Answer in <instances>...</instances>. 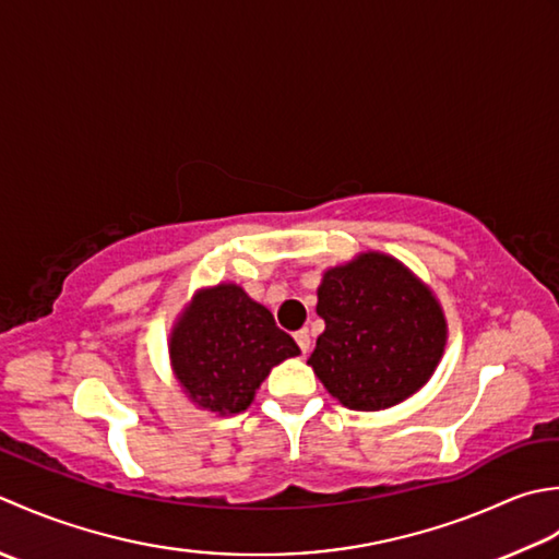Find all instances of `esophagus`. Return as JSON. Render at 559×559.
<instances>
[{"label":"esophagus","mask_w":559,"mask_h":559,"mask_svg":"<svg viewBox=\"0 0 559 559\" xmlns=\"http://www.w3.org/2000/svg\"><path fill=\"white\" fill-rule=\"evenodd\" d=\"M294 340H296V345L301 347L304 355L311 349V333H309V330H306V328L299 330V333H294Z\"/></svg>","instance_id":"esophagus-1"}]
</instances>
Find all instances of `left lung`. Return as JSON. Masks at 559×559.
Listing matches in <instances>:
<instances>
[{"label":"left lung","instance_id":"left-lung-1","mask_svg":"<svg viewBox=\"0 0 559 559\" xmlns=\"http://www.w3.org/2000/svg\"><path fill=\"white\" fill-rule=\"evenodd\" d=\"M325 321L309 367L349 409L376 413L415 395L447 347V316L429 284L401 260L367 250L323 272Z\"/></svg>","mask_w":559,"mask_h":559}]
</instances>
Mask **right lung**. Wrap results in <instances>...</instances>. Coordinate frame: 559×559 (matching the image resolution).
I'll list each match as a JSON object with an SVG mask.
<instances>
[{
    "label": "right lung",
    "mask_w": 559,
    "mask_h": 559,
    "mask_svg": "<svg viewBox=\"0 0 559 559\" xmlns=\"http://www.w3.org/2000/svg\"><path fill=\"white\" fill-rule=\"evenodd\" d=\"M296 355L292 335L234 282L192 294L168 337L180 391L192 405L222 417L243 413L272 367Z\"/></svg>",
    "instance_id": "obj_1"
}]
</instances>
